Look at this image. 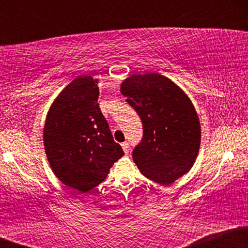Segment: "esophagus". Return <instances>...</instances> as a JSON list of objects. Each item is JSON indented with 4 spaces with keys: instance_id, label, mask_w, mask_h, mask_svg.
Segmentation results:
<instances>
[{
    "instance_id": "34e87169",
    "label": "esophagus",
    "mask_w": 248,
    "mask_h": 248,
    "mask_svg": "<svg viewBox=\"0 0 248 248\" xmlns=\"http://www.w3.org/2000/svg\"><path fill=\"white\" fill-rule=\"evenodd\" d=\"M122 149H124V152L126 154L129 153V150H130L129 143H128V142H124V143H122Z\"/></svg>"
}]
</instances>
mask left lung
I'll list each match as a JSON object with an SVG mask.
<instances>
[{
  "instance_id": "left-lung-1",
  "label": "left lung",
  "mask_w": 248,
  "mask_h": 248,
  "mask_svg": "<svg viewBox=\"0 0 248 248\" xmlns=\"http://www.w3.org/2000/svg\"><path fill=\"white\" fill-rule=\"evenodd\" d=\"M121 93L140 115L143 136L133 150L142 175L169 186L191 169L201 146L197 113L187 95L157 73L134 75Z\"/></svg>"
}]
</instances>
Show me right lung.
<instances>
[{
  "label": "right lung",
  "mask_w": 248,
  "mask_h": 248,
  "mask_svg": "<svg viewBox=\"0 0 248 248\" xmlns=\"http://www.w3.org/2000/svg\"><path fill=\"white\" fill-rule=\"evenodd\" d=\"M98 80L79 77L47 113L44 147L53 172L66 186L86 192L105 181L124 155L98 104Z\"/></svg>",
  "instance_id": "right-lung-1"
}]
</instances>
